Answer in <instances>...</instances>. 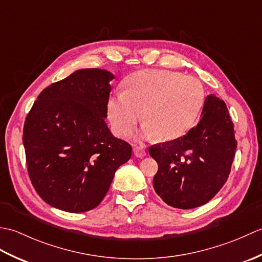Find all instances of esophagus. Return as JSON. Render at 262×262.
I'll return each mask as SVG.
<instances>
[{
    "label": "esophagus",
    "mask_w": 262,
    "mask_h": 262,
    "mask_svg": "<svg viewBox=\"0 0 262 262\" xmlns=\"http://www.w3.org/2000/svg\"><path fill=\"white\" fill-rule=\"evenodd\" d=\"M133 152H134V155L136 158H140V159L144 158L146 155L145 149H144L143 147H140V146H135L134 149H133Z\"/></svg>",
    "instance_id": "esophagus-1"
}]
</instances>
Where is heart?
Here are the masks:
<instances>
[{
	"label": "heart",
	"instance_id": "b5f03b06",
	"mask_svg": "<svg viewBox=\"0 0 262 262\" xmlns=\"http://www.w3.org/2000/svg\"><path fill=\"white\" fill-rule=\"evenodd\" d=\"M205 100L202 82L171 71L144 70L126 81V90L111 96L108 117L117 135L126 137L142 117L143 138L170 142L186 135L196 122Z\"/></svg>",
	"mask_w": 262,
	"mask_h": 262
}]
</instances>
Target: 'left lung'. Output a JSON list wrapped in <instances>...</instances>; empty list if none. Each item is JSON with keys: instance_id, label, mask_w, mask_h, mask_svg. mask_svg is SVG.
<instances>
[{"instance_id": "obj_1", "label": "left lung", "mask_w": 262, "mask_h": 262, "mask_svg": "<svg viewBox=\"0 0 262 262\" xmlns=\"http://www.w3.org/2000/svg\"><path fill=\"white\" fill-rule=\"evenodd\" d=\"M236 145L225 102L210 94L198 124L185 136L149 147L159 165L155 192L174 208L191 209L208 203L229 178Z\"/></svg>"}]
</instances>
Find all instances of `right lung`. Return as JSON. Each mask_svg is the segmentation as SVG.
I'll list each match as a JSON object with an SVG mask.
<instances>
[{
    "label": "right lung",
    "mask_w": 262,
    "mask_h": 262,
    "mask_svg": "<svg viewBox=\"0 0 262 262\" xmlns=\"http://www.w3.org/2000/svg\"><path fill=\"white\" fill-rule=\"evenodd\" d=\"M115 75L82 69L53 83L37 98L24 127L30 180L42 200L70 213L101 203L132 146L105 124Z\"/></svg>",
    "instance_id": "1"
}]
</instances>
